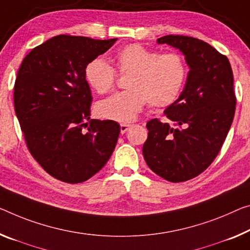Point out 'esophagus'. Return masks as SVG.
<instances>
[{
  "mask_svg": "<svg viewBox=\"0 0 250 250\" xmlns=\"http://www.w3.org/2000/svg\"><path fill=\"white\" fill-rule=\"evenodd\" d=\"M130 127L129 124H121V133L124 134L127 132V129Z\"/></svg>",
  "mask_w": 250,
  "mask_h": 250,
  "instance_id": "34e87169",
  "label": "esophagus"
}]
</instances>
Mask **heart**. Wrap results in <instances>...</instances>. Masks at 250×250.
Segmentation results:
<instances>
[{
  "label": "heart",
  "mask_w": 250,
  "mask_h": 250,
  "mask_svg": "<svg viewBox=\"0 0 250 250\" xmlns=\"http://www.w3.org/2000/svg\"><path fill=\"white\" fill-rule=\"evenodd\" d=\"M115 60L121 74H130L126 91L104 99L96 107L104 120L129 123L137 117L146 102L152 107H165L175 102L187 79L186 60L179 53H161L133 43L118 50ZM85 78L98 94H106L116 83V70L102 58L90 60Z\"/></svg>",
  "instance_id": "b5f03b06"
}]
</instances>
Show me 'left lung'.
<instances>
[{
    "instance_id": "left-lung-1",
    "label": "left lung",
    "mask_w": 250,
    "mask_h": 250,
    "mask_svg": "<svg viewBox=\"0 0 250 250\" xmlns=\"http://www.w3.org/2000/svg\"><path fill=\"white\" fill-rule=\"evenodd\" d=\"M157 43L179 49L190 70L181 95L164 110L178 127L157 118L147 122L143 155L161 178L183 182L202 173L220 152L235 116L233 75L227 57L205 41L171 34Z\"/></svg>"
}]
</instances>
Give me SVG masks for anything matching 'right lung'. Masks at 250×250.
<instances>
[{
	"instance_id": "1",
	"label": "right lung",
	"mask_w": 250,
	"mask_h": 250,
	"mask_svg": "<svg viewBox=\"0 0 250 250\" xmlns=\"http://www.w3.org/2000/svg\"><path fill=\"white\" fill-rule=\"evenodd\" d=\"M116 40L53 37L32 49L18 71L14 108L26 145L44 171L60 181L90 179L116 146L118 123L90 120L93 97L85 78L86 64Z\"/></svg>"
}]
</instances>
